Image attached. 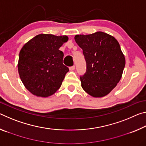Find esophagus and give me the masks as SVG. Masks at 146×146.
Here are the masks:
<instances>
[{"label": "esophagus", "instance_id": "obj_1", "mask_svg": "<svg viewBox=\"0 0 146 146\" xmlns=\"http://www.w3.org/2000/svg\"><path fill=\"white\" fill-rule=\"evenodd\" d=\"M75 66H71V67H70V71L75 70Z\"/></svg>", "mask_w": 146, "mask_h": 146}]
</instances>
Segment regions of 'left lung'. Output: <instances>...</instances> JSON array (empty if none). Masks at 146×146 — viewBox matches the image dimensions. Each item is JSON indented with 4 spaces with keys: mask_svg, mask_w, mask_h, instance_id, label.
Returning <instances> with one entry per match:
<instances>
[{
    "mask_svg": "<svg viewBox=\"0 0 146 146\" xmlns=\"http://www.w3.org/2000/svg\"><path fill=\"white\" fill-rule=\"evenodd\" d=\"M75 40L82 49L87 66L86 73L80 77L82 88L93 97H104L119 82L125 67L119 43L102 31L76 35Z\"/></svg>",
    "mask_w": 146,
    "mask_h": 146,
    "instance_id": "8db88e82",
    "label": "left lung"
}]
</instances>
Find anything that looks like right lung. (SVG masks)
<instances>
[{
	"label": "right lung",
	"instance_id": "right-lung-1",
	"mask_svg": "<svg viewBox=\"0 0 146 146\" xmlns=\"http://www.w3.org/2000/svg\"><path fill=\"white\" fill-rule=\"evenodd\" d=\"M68 40L66 35L39 34L21 49L18 71L24 86L38 97L53 95L62 85L69 69L63 64L59 48Z\"/></svg>",
	"mask_w": 146,
	"mask_h": 146
}]
</instances>
